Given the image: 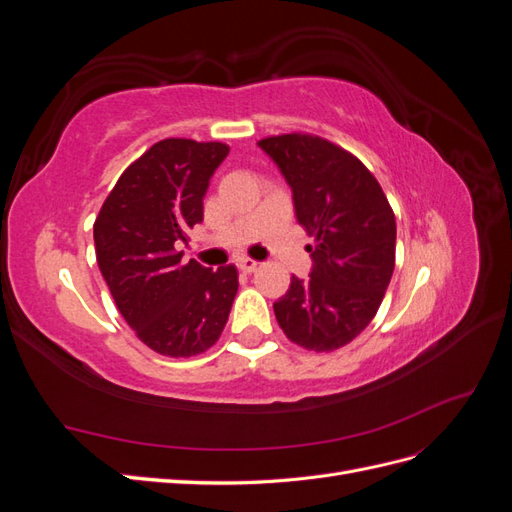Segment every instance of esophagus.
<instances>
[{"label": "esophagus", "instance_id": "obj_1", "mask_svg": "<svg viewBox=\"0 0 512 512\" xmlns=\"http://www.w3.org/2000/svg\"><path fill=\"white\" fill-rule=\"evenodd\" d=\"M237 267L243 271V273H254L258 269V262L252 260V258H239L237 260Z\"/></svg>", "mask_w": 512, "mask_h": 512}]
</instances>
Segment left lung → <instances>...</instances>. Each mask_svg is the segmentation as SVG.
<instances>
[{
	"label": "left lung",
	"instance_id": "obj_1",
	"mask_svg": "<svg viewBox=\"0 0 512 512\" xmlns=\"http://www.w3.org/2000/svg\"><path fill=\"white\" fill-rule=\"evenodd\" d=\"M258 147L290 185L297 222L316 245L312 271L292 275L273 303L290 342L329 352L376 316L395 269V215L363 162L309 134L262 138Z\"/></svg>",
	"mask_w": 512,
	"mask_h": 512
}]
</instances>
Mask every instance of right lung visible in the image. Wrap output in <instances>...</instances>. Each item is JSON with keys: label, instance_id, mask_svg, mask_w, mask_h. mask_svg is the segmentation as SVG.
I'll list each match as a JSON object with an SVG mask.
<instances>
[{"label": "right lung", "instance_id": "add662e5", "mask_svg": "<svg viewBox=\"0 0 512 512\" xmlns=\"http://www.w3.org/2000/svg\"><path fill=\"white\" fill-rule=\"evenodd\" d=\"M222 143L166 138L119 177L94 224L98 267L138 339L164 356H192L218 342L239 288L235 265L183 262L179 241L203 222V198Z\"/></svg>", "mask_w": 512, "mask_h": 512}]
</instances>
